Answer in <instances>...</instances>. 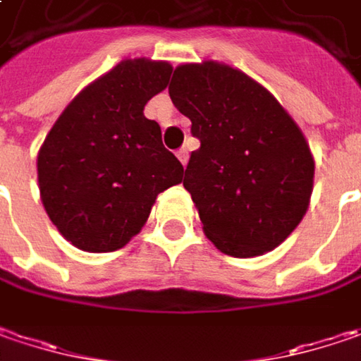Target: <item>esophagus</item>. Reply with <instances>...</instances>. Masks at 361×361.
<instances>
[{
	"instance_id": "1",
	"label": "esophagus",
	"mask_w": 361,
	"mask_h": 361,
	"mask_svg": "<svg viewBox=\"0 0 361 361\" xmlns=\"http://www.w3.org/2000/svg\"><path fill=\"white\" fill-rule=\"evenodd\" d=\"M176 156H178L180 164H183V166H187V162H189V150H187V148H180V150L176 152Z\"/></svg>"
}]
</instances>
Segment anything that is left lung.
I'll list each match as a JSON object with an SVG mask.
<instances>
[{
    "label": "left lung",
    "mask_w": 361,
    "mask_h": 361,
    "mask_svg": "<svg viewBox=\"0 0 361 361\" xmlns=\"http://www.w3.org/2000/svg\"><path fill=\"white\" fill-rule=\"evenodd\" d=\"M201 146L185 171L203 229L233 258L274 250L307 213L315 162L305 135L262 85L227 64H180L169 85Z\"/></svg>",
    "instance_id": "left-lung-1"
}]
</instances>
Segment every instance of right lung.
<instances>
[{
    "instance_id": "add662e5",
    "label": "right lung",
    "mask_w": 361,
    "mask_h": 361,
    "mask_svg": "<svg viewBox=\"0 0 361 361\" xmlns=\"http://www.w3.org/2000/svg\"><path fill=\"white\" fill-rule=\"evenodd\" d=\"M169 63L123 61L91 82L56 119L38 154L50 221L85 252L123 247L146 224L158 192L183 180L144 105L171 79Z\"/></svg>"
}]
</instances>
